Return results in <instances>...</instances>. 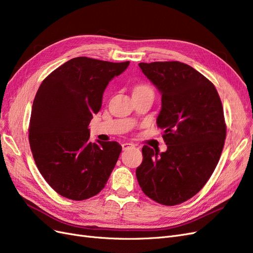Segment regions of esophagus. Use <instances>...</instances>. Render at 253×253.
Returning <instances> with one entry per match:
<instances>
[{"label": "esophagus", "mask_w": 253, "mask_h": 253, "mask_svg": "<svg viewBox=\"0 0 253 253\" xmlns=\"http://www.w3.org/2000/svg\"><path fill=\"white\" fill-rule=\"evenodd\" d=\"M121 145H122V149H124V150H127V149H131V148L135 147L134 143H131V142H124Z\"/></svg>", "instance_id": "esophagus-1"}]
</instances>
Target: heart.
Wrapping results in <instances>:
<instances>
[{"label": "heart", "mask_w": 253, "mask_h": 253, "mask_svg": "<svg viewBox=\"0 0 253 253\" xmlns=\"http://www.w3.org/2000/svg\"><path fill=\"white\" fill-rule=\"evenodd\" d=\"M142 87H148V86H145V85H138V86L135 87V89H136V88H142Z\"/></svg>", "instance_id": "heart-1"}]
</instances>
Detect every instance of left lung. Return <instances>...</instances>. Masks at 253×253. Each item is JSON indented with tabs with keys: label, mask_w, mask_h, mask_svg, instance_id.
Wrapping results in <instances>:
<instances>
[{
	"label": "left lung",
	"mask_w": 253,
	"mask_h": 253,
	"mask_svg": "<svg viewBox=\"0 0 253 253\" xmlns=\"http://www.w3.org/2000/svg\"><path fill=\"white\" fill-rule=\"evenodd\" d=\"M162 94L157 126L166 152L142 148L136 177L143 193L165 206L190 200L209 180L223 151L227 127L213 83L178 61L139 63Z\"/></svg>",
	"instance_id": "left-lung-1"
}]
</instances>
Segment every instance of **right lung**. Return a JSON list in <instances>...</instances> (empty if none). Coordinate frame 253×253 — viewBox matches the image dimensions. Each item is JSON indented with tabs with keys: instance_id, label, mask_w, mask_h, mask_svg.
Wrapping results in <instances>:
<instances>
[{
	"instance_id": "1",
	"label": "right lung",
	"mask_w": 253,
	"mask_h": 253,
	"mask_svg": "<svg viewBox=\"0 0 253 253\" xmlns=\"http://www.w3.org/2000/svg\"><path fill=\"white\" fill-rule=\"evenodd\" d=\"M129 62L71 59L43 80L33 103L28 139L35 163L61 196L84 201L104 188L121 153L116 141H89L88 125L109 82Z\"/></svg>"
}]
</instances>
